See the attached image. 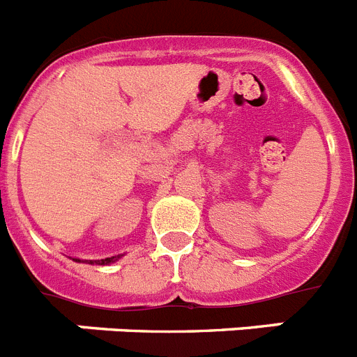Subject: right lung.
Here are the masks:
<instances>
[{"mask_svg": "<svg viewBox=\"0 0 357 357\" xmlns=\"http://www.w3.org/2000/svg\"><path fill=\"white\" fill-rule=\"evenodd\" d=\"M119 259V255H112V257H107V259H98V261H91L93 264H102V266H107V264H112Z\"/></svg>", "mask_w": 357, "mask_h": 357, "instance_id": "right-lung-1", "label": "right lung"}]
</instances>
